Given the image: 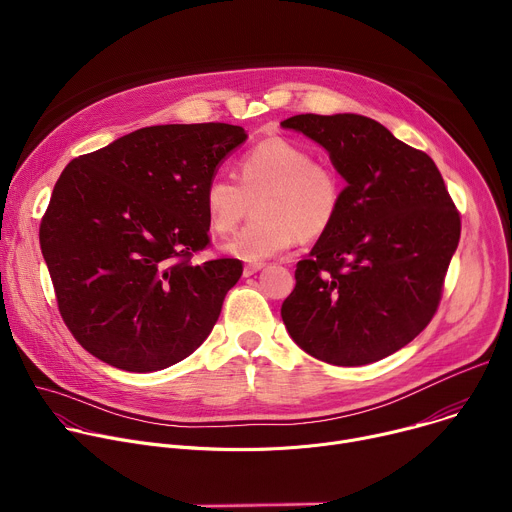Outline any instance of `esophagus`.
Wrapping results in <instances>:
<instances>
[{"instance_id": "esophagus-1", "label": "esophagus", "mask_w": 512, "mask_h": 512, "mask_svg": "<svg viewBox=\"0 0 512 512\" xmlns=\"http://www.w3.org/2000/svg\"><path fill=\"white\" fill-rule=\"evenodd\" d=\"M263 267H265V263H247V265H245V269H243V275H245V277H249V275H253V273L261 271Z\"/></svg>"}]
</instances>
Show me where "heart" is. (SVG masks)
<instances>
[{
    "mask_svg": "<svg viewBox=\"0 0 512 512\" xmlns=\"http://www.w3.org/2000/svg\"><path fill=\"white\" fill-rule=\"evenodd\" d=\"M239 178L214 174L202 190L208 227L231 233L255 204V218L223 243L243 261H265L285 253L296 239L326 235L340 214L344 182L338 170L285 137H265L239 160Z\"/></svg>",
    "mask_w": 512,
    "mask_h": 512,
    "instance_id": "b5f03b06",
    "label": "heart"
}]
</instances>
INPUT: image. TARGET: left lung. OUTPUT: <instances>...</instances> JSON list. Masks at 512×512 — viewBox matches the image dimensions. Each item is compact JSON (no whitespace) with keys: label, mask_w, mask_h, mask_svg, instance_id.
Segmentation results:
<instances>
[{"label":"left lung","mask_w":512,"mask_h":512,"mask_svg":"<svg viewBox=\"0 0 512 512\" xmlns=\"http://www.w3.org/2000/svg\"><path fill=\"white\" fill-rule=\"evenodd\" d=\"M281 125L324 145L348 182L334 227L296 267L283 324L318 360H381L437 312L460 212L433 160L375 119L306 113Z\"/></svg>","instance_id":"obj_1"}]
</instances>
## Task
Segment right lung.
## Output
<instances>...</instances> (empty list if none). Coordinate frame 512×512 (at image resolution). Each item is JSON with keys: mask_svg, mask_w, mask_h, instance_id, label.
<instances>
[{"mask_svg": "<svg viewBox=\"0 0 512 512\" xmlns=\"http://www.w3.org/2000/svg\"><path fill=\"white\" fill-rule=\"evenodd\" d=\"M239 125H154L72 160L40 223L58 312L77 342L131 373L192 354L243 275L239 259L196 263L210 247L202 190Z\"/></svg>", "mask_w": 512, "mask_h": 512, "instance_id": "add662e5", "label": "right lung"}]
</instances>
